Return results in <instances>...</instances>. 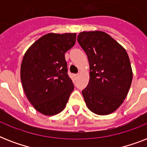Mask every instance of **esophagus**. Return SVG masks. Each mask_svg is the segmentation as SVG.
Segmentation results:
<instances>
[{
  "label": "esophagus",
  "mask_w": 147,
  "mask_h": 147,
  "mask_svg": "<svg viewBox=\"0 0 147 147\" xmlns=\"http://www.w3.org/2000/svg\"><path fill=\"white\" fill-rule=\"evenodd\" d=\"M74 76H75V78H78V74H75Z\"/></svg>",
  "instance_id": "34e87169"
}]
</instances>
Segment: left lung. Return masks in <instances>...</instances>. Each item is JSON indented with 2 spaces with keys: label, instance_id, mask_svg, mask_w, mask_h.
<instances>
[{
  "label": "left lung",
  "instance_id": "obj_1",
  "mask_svg": "<svg viewBox=\"0 0 147 147\" xmlns=\"http://www.w3.org/2000/svg\"><path fill=\"white\" fill-rule=\"evenodd\" d=\"M78 43L90 66L88 85L82 95L88 109L98 115L115 111L130 89L133 71L125 49L102 31L82 32Z\"/></svg>",
  "mask_w": 147,
  "mask_h": 147
}]
</instances>
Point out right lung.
I'll return each mask as SVG.
<instances>
[{
    "instance_id": "add662e5",
    "label": "right lung",
    "mask_w": 147,
    "mask_h": 147,
    "mask_svg": "<svg viewBox=\"0 0 147 147\" xmlns=\"http://www.w3.org/2000/svg\"><path fill=\"white\" fill-rule=\"evenodd\" d=\"M76 41V33H48L24 54L20 67L23 88L33 107L44 115L62 111L74 90L65 53Z\"/></svg>"
}]
</instances>
